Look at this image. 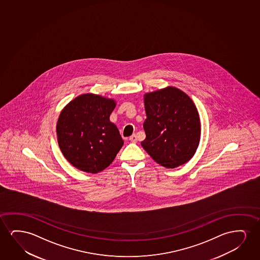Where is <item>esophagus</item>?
Segmentation results:
<instances>
[{"label": "esophagus", "instance_id": "34e87169", "mask_svg": "<svg viewBox=\"0 0 260 260\" xmlns=\"http://www.w3.org/2000/svg\"><path fill=\"white\" fill-rule=\"evenodd\" d=\"M129 141H132L133 143H137L138 141V138H137V136L134 134V135H132V137H129Z\"/></svg>", "mask_w": 260, "mask_h": 260}]
</instances>
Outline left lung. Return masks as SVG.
<instances>
[{
	"label": "left lung",
	"mask_w": 260,
	"mask_h": 260,
	"mask_svg": "<svg viewBox=\"0 0 260 260\" xmlns=\"http://www.w3.org/2000/svg\"><path fill=\"white\" fill-rule=\"evenodd\" d=\"M144 100L146 119L143 148L168 169L187 162L201 138L199 114L192 100L175 87L147 93Z\"/></svg>",
	"instance_id": "left-lung-1"
}]
</instances>
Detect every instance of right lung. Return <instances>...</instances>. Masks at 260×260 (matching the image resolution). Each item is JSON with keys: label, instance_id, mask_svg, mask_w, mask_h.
<instances>
[{"label": "right lung", "instance_id": "obj_1", "mask_svg": "<svg viewBox=\"0 0 260 260\" xmlns=\"http://www.w3.org/2000/svg\"><path fill=\"white\" fill-rule=\"evenodd\" d=\"M115 101L82 94L68 103L57 123V142L70 164L80 171L99 173L108 167L121 146L117 127L110 121Z\"/></svg>", "mask_w": 260, "mask_h": 260}]
</instances>
